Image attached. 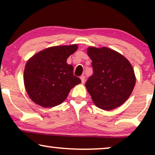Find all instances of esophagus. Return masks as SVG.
Wrapping results in <instances>:
<instances>
[{
	"instance_id": "34e87169",
	"label": "esophagus",
	"mask_w": 155,
	"mask_h": 155,
	"mask_svg": "<svg viewBox=\"0 0 155 155\" xmlns=\"http://www.w3.org/2000/svg\"><path fill=\"white\" fill-rule=\"evenodd\" d=\"M80 80H81L82 83H84V81H85V77H84V75H82L80 76Z\"/></svg>"
}]
</instances>
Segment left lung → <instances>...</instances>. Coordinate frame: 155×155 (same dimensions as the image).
<instances>
[{
    "instance_id": "left-lung-1",
    "label": "left lung",
    "mask_w": 155,
    "mask_h": 155,
    "mask_svg": "<svg viewBox=\"0 0 155 155\" xmlns=\"http://www.w3.org/2000/svg\"><path fill=\"white\" fill-rule=\"evenodd\" d=\"M93 74L85 86L97 107L110 111L123 104L132 93L135 75L130 62L107 47H89Z\"/></svg>"
}]
</instances>
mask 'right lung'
Instances as JSON below:
<instances>
[{
    "instance_id": "obj_1",
    "label": "right lung",
    "mask_w": 155,
    "mask_h": 155,
    "mask_svg": "<svg viewBox=\"0 0 155 155\" xmlns=\"http://www.w3.org/2000/svg\"><path fill=\"white\" fill-rule=\"evenodd\" d=\"M77 49V44L52 46L29 59L24 71V83L34 102L44 108L56 107L81 82L73 75V65L67 63L68 58Z\"/></svg>"
}]
</instances>
